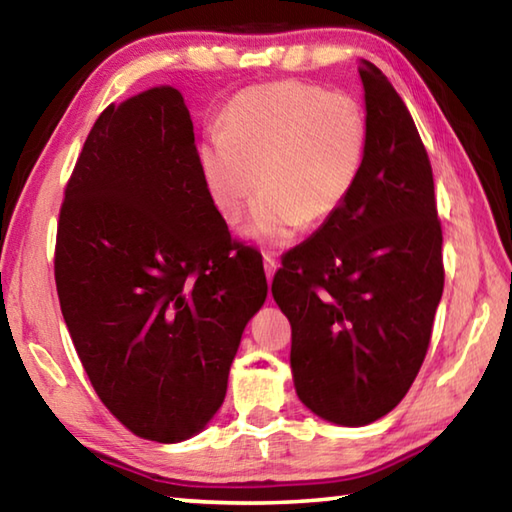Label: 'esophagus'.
I'll use <instances>...</instances> for the list:
<instances>
[{"instance_id":"esophagus-1","label":"esophagus","mask_w":512,"mask_h":512,"mask_svg":"<svg viewBox=\"0 0 512 512\" xmlns=\"http://www.w3.org/2000/svg\"><path fill=\"white\" fill-rule=\"evenodd\" d=\"M277 259L273 257V255H268V253H264V268H266V280H268V284L273 282V275H275V271H277Z\"/></svg>"}]
</instances>
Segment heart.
<instances>
[{
    "mask_svg": "<svg viewBox=\"0 0 512 512\" xmlns=\"http://www.w3.org/2000/svg\"><path fill=\"white\" fill-rule=\"evenodd\" d=\"M366 153L368 117L357 99L282 81L232 97L221 133L198 149V164L216 212L230 223L262 185L241 237L282 248L302 225L327 223L343 210Z\"/></svg>",
    "mask_w": 512,
    "mask_h": 512,
    "instance_id": "heart-1",
    "label": "heart"
}]
</instances>
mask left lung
Listing matches in <instances>:
<instances>
[{"label": "left lung", "mask_w": 512, "mask_h": 512, "mask_svg": "<svg viewBox=\"0 0 512 512\" xmlns=\"http://www.w3.org/2000/svg\"><path fill=\"white\" fill-rule=\"evenodd\" d=\"M368 153L343 210L282 259L273 298L291 323L300 402L341 427L393 411L429 348L443 296L433 173L391 81L359 63Z\"/></svg>", "instance_id": "obj_1"}]
</instances>
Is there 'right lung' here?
Returning a JSON list of instances; mask_svg holds the SVG:
<instances>
[{
	"mask_svg": "<svg viewBox=\"0 0 512 512\" xmlns=\"http://www.w3.org/2000/svg\"><path fill=\"white\" fill-rule=\"evenodd\" d=\"M54 264L69 336L110 413L155 443L201 433L268 284L207 194L176 88L101 112L65 189Z\"/></svg>",
	"mask_w": 512,
	"mask_h": 512,
	"instance_id": "1",
	"label": "right lung"
}]
</instances>
